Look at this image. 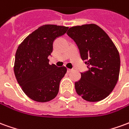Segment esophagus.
I'll return each mask as SVG.
<instances>
[{
	"mask_svg": "<svg viewBox=\"0 0 129 129\" xmlns=\"http://www.w3.org/2000/svg\"><path fill=\"white\" fill-rule=\"evenodd\" d=\"M72 70H73L72 69H69V68H68V69L67 70V72H68V73H70V72H71Z\"/></svg>",
	"mask_w": 129,
	"mask_h": 129,
	"instance_id": "obj_1",
	"label": "esophagus"
}]
</instances>
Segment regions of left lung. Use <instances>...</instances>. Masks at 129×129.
<instances>
[{
  "label": "left lung",
  "mask_w": 129,
  "mask_h": 129,
  "mask_svg": "<svg viewBox=\"0 0 129 129\" xmlns=\"http://www.w3.org/2000/svg\"><path fill=\"white\" fill-rule=\"evenodd\" d=\"M67 34L78 46L88 70L81 73L75 83L77 93L88 102H95L110 95L118 81L119 52L108 35L95 24L70 27Z\"/></svg>",
  "instance_id": "8db88e82"
}]
</instances>
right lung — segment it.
<instances>
[{
  "instance_id": "obj_1",
  "label": "right lung",
  "mask_w": 129,
  "mask_h": 129,
  "mask_svg": "<svg viewBox=\"0 0 129 129\" xmlns=\"http://www.w3.org/2000/svg\"><path fill=\"white\" fill-rule=\"evenodd\" d=\"M68 29V27L44 25L18 45L14 71L23 91L31 100L47 102L58 94L60 81L67 68L50 65L48 56L53 50L54 41Z\"/></svg>"
}]
</instances>
